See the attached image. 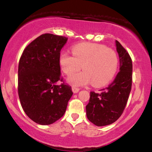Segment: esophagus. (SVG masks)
<instances>
[{
  "instance_id": "1",
  "label": "esophagus",
  "mask_w": 152,
  "mask_h": 152,
  "mask_svg": "<svg viewBox=\"0 0 152 152\" xmlns=\"http://www.w3.org/2000/svg\"><path fill=\"white\" fill-rule=\"evenodd\" d=\"M72 91L73 92V93H77L79 91V89L77 88V87H72Z\"/></svg>"
}]
</instances>
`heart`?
<instances>
[{
    "instance_id": "obj_1",
    "label": "heart",
    "mask_w": 152,
    "mask_h": 152,
    "mask_svg": "<svg viewBox=\"0 0 152 152\" xmlns=\"http://www.w3.org/2000/svg\"><path fill=\"white\" fill-rule=\"evenodd\" d=\"M71 56L66 52L60 53L59 62L67 75L78 71L83 66V72L72 75L67 79L73 86H84L92 82L96 87L105 86L117 73L119 59L117 53L100 44L80 43L72 47Z\"/></svg>"
}]
</instances>
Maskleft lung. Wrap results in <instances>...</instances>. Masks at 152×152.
I'll return each mask as SVG.
<instances>
[{
	"label": "left lung",
	"instance_id": "1",
	"mask_svg": "<svg viewBox=\"0 0 152 152\" xmlns=\"http://www.w3.org/2000/svg\"><path fill=\"white\" fill-rule=\"evenodd\" d=\"M119 56L120 71L110 85L99 93L90 92V101L86 106L87 117L98 126L110 125L123 113L132 82V62L126 49L115 40Z\"/></svg>",
	"mask_w": 152,
	"mask_h": 152
}]
</instances>
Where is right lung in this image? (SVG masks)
Wrapping results in <instances>:
<instances>
[{
  "label": "right lung",
  "instance_id": "add662e5",
  "mask_svg": "<svg viewBox=\"0 0 152 152\" xmlns=\"http://www.w3.org/2000/svg\"><path fill=\"white\" fill-rule=\"evenodd\" d=\"M67 38L44 34L24 49L18 66V95L30 119L40 125L54 123L63 116L73 95L62 82L59 62Z\"/></svg>",
  "mask_w": 152,
  "mask_h": 152
}]
</instances>
